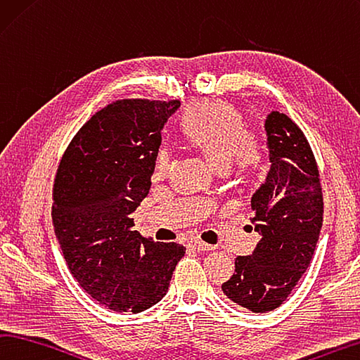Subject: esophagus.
<instances>
[{
    "mask_svg": "<svg viewBox=\"0 0 360 360\" xmlns=\"http://www.w3.org/2000/svg\"><path fill=\"white\" fill-rule=\"evenodd\" d=\"M190 245H191L194 250H198V251H212V250H215V247H213V245H209V243H205L202 240H193Z\"/></svg>",
    "mask_w": 360,
    "mask_h": 360,
    "instance_id": "obj_1",
    "label": "esophagus"
}]
</instances>
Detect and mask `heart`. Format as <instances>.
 Listing matches in <instances>:
<instances>
[{
  "instance_id": "1",
  "label": "heart",
  "mask_w": 360,
  "mask_h": 360,
  "mask_svg": "<svg viewBox=\"0 0 360 360\" xmlns=\"http://www.w3.org/2000/svg\"><path fill=\"white\" fill-rule=\"evenodd\" d=\"M179 126L185 141L217 166L231 164L243 176H255L264 169L266 153L259 136L248 129L242 113L224 101H194L181 113ZM169 169L170 156L161 148L156 155L155 172L166 175Z\"/></svg>"
}]
</instances>
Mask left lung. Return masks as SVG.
Segmentation results:
<instances>
[{"instance_id":"1","label":"left lung","mask_w":360,"mask_h":360,"mask_svg":"<svg viewBox=\"0 0 360 360\" xmlns=\"http://www.w3.org/2000/svg\"><path fill=\"white\" fill-rule=\"evenodd\" d=\"M270 172L251 198L255 229L261 234L253 255L236 257V272L223 283L234 304L255 313L278 308L305 274L323 226V188L307 137L285 113L266 122Z\"/></svg>"}]
</instances>
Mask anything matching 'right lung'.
I'll list each match as a JSON object with an SVG mask.
<instances>
[{"mask_svg": "<svg viewBox=\"0 0 360 360\" xmlns=\"http://www.w3.org/2000/svg\"><path fill=\"white\" fill-rule=\"evenodd\" d=\"M179 99H118L94 113L61 156L52 219L69 270L84 291L113 311L158 304L185 247L134 231L147 198L161 129Z\"/></svg>", "mask_w": 360, "mask_h": 360, "instance_id": "obj_1", "label": "right lung"}]
</instances>
